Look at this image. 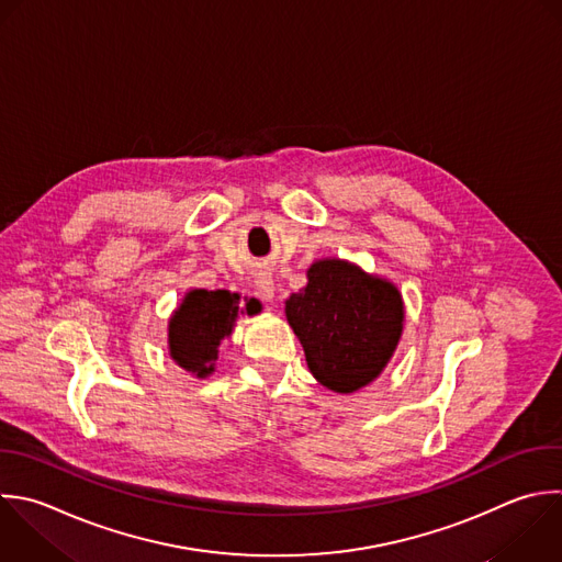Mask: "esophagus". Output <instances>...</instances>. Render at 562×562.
Segmentation results:
<instances>
[{"label":"esophagus","mask_w":562,"mask_h":562,"mask_svg":"<svg viewBox=\"0 0 562 562\" xmlns=\"http://www.w3.org/2000/svg\"><path fill=\"white\" fill-rule=\"evenodd\" d=\"M255 294H257L261 301L270 303V301L274 299V281H272V277L259 274V277L255 279Z\"/></svg>","instance_id":"obj_1"}]
</instances>
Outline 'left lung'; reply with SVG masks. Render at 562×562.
Listing matches in <instances>:
<instances>
[{"label": "left lung", "instance_id": "obj_1", "mask_svg": "<svg viewBox=\"0 0 562 562\" xmlns=\"http://www.w3.org/2000/svg\"><path fill=\"white\" fill-rule=\"evenodd\" d=\"M285 314L312 375L336 393H353L378 378L404 318L395 285L338 259L307 270V285L285 301Z\"/></svg>", "mask_w": 562, "mask_h": 562}]
</instances>
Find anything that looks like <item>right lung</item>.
Returning <instances> with one entry per match:
<instances>
[{
	"label": "right lung",
	"mask_w": 562,
	"mask_h": 562,
	"mask_svg": "<svg viewBox=\"0 0 562 562\" xmlns=\"http://www.w3.org/2000/svg\"><path fill=\"white\" fill-rule=\"evenodd\" d=\"M237 294L226 290H193L178 307L169 323V349L173 360L195 373L198 378L209 375L217 360V347L224 336L231 334L233 321L237 318ZM248 314L259 312V305L250 301Z\"/></svg>",
	"instance_id": "right-lung-1"
}]
</instances>
